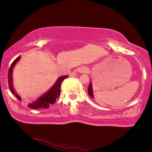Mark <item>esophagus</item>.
I'll return each instance as SVG.
<instances>
[{"label": "esophagus", "instance_id": "34e87169", "mask_svg": "<svg viewBox=\"0 0 152 152\" xmlns=\"http://www.w3.org/2000/svg\"><path fill=\"white\" fill-rule=\"evenodd\" d=\"M78 72L79 73H89V69L88 66H83L80 67L78 69Z\"/></svg>", "mask_w": 152, "mask_h": 152}]
</instances>
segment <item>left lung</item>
Here are the masks:
<instances>
[{
  "instance_id": "8db88e82",
  "label": "left lung",
  "mask_w": 152,
  "mask_h": 152,
  "mask_svg": "<svg viewBox=\"0 0 152 152\" xmlns=\"http://www.w3.org/2000/svg\"><path fill=\"white\" fill-rule=\"evenodd\" d=\"M88 94L89 95L91 96V98H94V96H93V87H92V83L90 82L89 83V85L88 87Z\"/></svg>"
}]
</instances>
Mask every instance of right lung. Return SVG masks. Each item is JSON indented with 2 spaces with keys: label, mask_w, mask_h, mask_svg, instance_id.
Listing matches in <instances>:
<instances>
[{
  "label": "right lung",
  "mask_w": 152,
  "mask_h": 152,
  "mask_svg": "<svg viewBox=\"0 0 152 152\" xmlns=\"http://www.w3.org/2000/svg\"><path fill=\"white\" fill-rule=\"evenodd\" d=\"M21 56L18 57L16 59L13 61L12 63L10 68L9 69L8 74V86L9 88L10 89L11 92L14 94L16 97L18 98L19 101H21V98L17 94V92L15 91L14 88V86H13V69H14L15 65L17 63L19 60L20 59ZM68 76H60L59 78L57 79L56 82L54 83V85L51 87V88L48 90L46 93H44L43 95L40 96L39 98H38L37 101L34 102H30L28 104V106L31 108L34 109H40V108H48L49 107L50 104H52L53 103L56 102V99H58L61 93V82L63 80L67 78Z\"/></svg>",
  "instance_id": "add662e5"
}]
</instances>
